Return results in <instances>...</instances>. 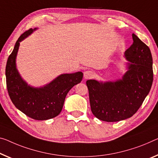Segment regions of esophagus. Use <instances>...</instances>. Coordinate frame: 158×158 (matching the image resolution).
Instances as JSON below:
<instances>
[{"instance_id":"34e87169","label":"esophagus","mask_w":158,"mask_h":158,"mask_svg":"<svg viewBox=\"0 0 158 158\" xmlns=\"http://www.w3.org/2000/svg\"><path fill=\"white\" fill-rule=\"evenodd\" d=\"M94 76V73L91 71H86L84 73V77L85 79L93 78Z\"/></svg>"}]
</instances>
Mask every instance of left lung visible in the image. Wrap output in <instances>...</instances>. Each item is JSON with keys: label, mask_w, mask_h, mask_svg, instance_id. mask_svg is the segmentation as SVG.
Segmentation results:
<instances>
[{"label": "left lung", "mask_w": 158, "mask_h": 158, "mask_svg": "<svg viewBox=\"0 0 158 158\" xmlns=\"http://www.w3.org/2000/svg\"><path fill=\"white\" fill-rule=\"evenodd\" d=\"M133 42L126 51L127 71L114 81L88 80L91 111L106 122L119 121L136 112L148 94L153 81L152 58L148 46L133 34Z\"/></svg>", "instance_id": "left-lung-1"}]
</instances>
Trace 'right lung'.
I'll return each mask as SVG.
<instances>
[{
	"label": "right lung",
	"instance_id": "right-lung-1",
	"mask_svg": "<svg viewBox=\"0 0 158 158\" xmlns=\"http://www.w3.org/2000/svg\"><path fill=\"white\" fill-rule=\"evenodd\" d=\"M37 29H30L19 37L7 61L6 76L9 96L16 108L33 119L42 121L59 114L66 94L73 87L81 82L83 73L61 74L40 87L31 86L24 81L16 67L17 54L20 43Z\"/></svg>",
	"mask_w": 158,
	"mask_h": 158
}]
</instances>
